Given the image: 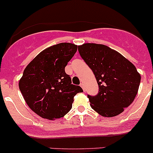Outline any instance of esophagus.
I'll return each mask as SVG.
<instances>
[{
    "mask_svg": "<svg viewBox=\"0 0 153 153\" xmlns=\"http://www.w3.org/2000/svg\"><path fill=\"white\" fill-rule=\"evenodd\" d=\"M80 86H81V87H82V89H83V90H84H84H85V89H84V84H83V83H81V84H80Z\"/></svg>",
    "mask_w": 153,
    "mask_h": 153,
    "instance_id": "34e87169",
    "label": "esophagus"
}]
</instances>
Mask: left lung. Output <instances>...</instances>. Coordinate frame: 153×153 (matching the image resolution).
<instances>
[{
	"label": "left lung",
	"mask_w": 153,
	"mask_h": 153,
	"mask_svg": "<svg viewBox=\"0 0 153 153\" xmlns=\"http://www.w3.org/2000/svg\"><path fill=\"white\" fill-rule=\"evenodd\" d=\"M78 51L92 69L99 93L87 96L90 106L102 117H112L123 112L134 101L140 75L133 63L118 51L102 44L84 43Z\"/></svg>",
	"instance_id": "1"
}]
</instances>
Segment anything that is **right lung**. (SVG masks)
I'll return each instance as SVG.
<instances>
[{
	"label": "right lung",
	"instance_id": "1",
	"mask_svg": "<svg viewBox=\"0 0 153 153\" xmlns=\"http://www.w3.org/2000/svg\"><path fill=\"white\" fill-rule=\"evenodd\" d=\"M77 49L78 45L69 42L50 46L24 70L19 89L28 107L41 117L54 120L64 117L72 108L74 96L83 92L65 72Z\"/></svg>",
	"mask_w": 153,
	"mask_h": 153
}]
</instances>
